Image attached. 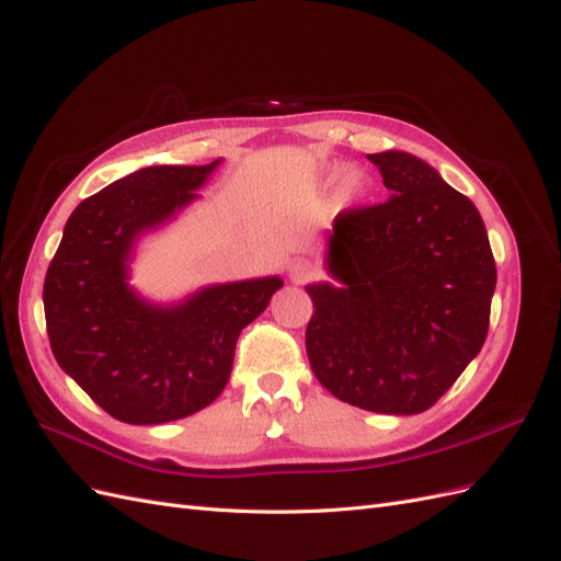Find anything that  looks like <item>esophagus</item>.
<instances>
[{"instance_id": "34e87169", "label": "esophagus", "mask_w": 561, "mask_h": 561, "mask_svg": "<svg viewBox=\"0 0 561 561\" xmlns=\"http://www.w3.org/2000/svg\"><path fill=\"white\" fill-rule=\"evenodd\" d=\"M313 276H316V271H313V266L307 260H295L290 264V278L295 283H307Z\"/></svg>"}]
</instances>
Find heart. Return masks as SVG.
<instances>
[{
  "label": "heart",
  "mask_w": 561,
  "mask_h": 561,
  "mask_svg": "<svg viewBox=\"0 0 561 561\" xmlns=\"http://www.w3.org/2000/svg\"><path fill=\"white\" fill-rule=\"evenodd\" d=\"M342 173H344L342 168H332L328 178H330V180H334V178H339ZM360 190H363L360 178H358V175H348V178H346V192H348V194H358Z\"/></svg>",
  "instance_id": "obj_1"
}]
</instances>
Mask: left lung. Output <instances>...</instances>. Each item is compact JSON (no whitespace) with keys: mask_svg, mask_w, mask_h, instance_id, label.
<instances>
[{"mask_svg":"<svg viewBox=\"0 0 561 561\" xmlns=\"http://www.w3.org/2000/svg\"><path fill=\"white\" fill-rule=\"evenodd\" d=\"M390 198L334 219L328 271L309 285L307 353L348 404L421 414L480 353L496 262L472 201L407 151L367 154Z\"/></svg>","mask_w":561,"mask_h":561,"instance_id":"obj_1","label":"left lung"}]
</instances>
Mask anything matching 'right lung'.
Listing matches in <instances>:
<instances>
[{
  "label": "right lung",
  "mask_w": 561,
  "mask_h": 561,
  "mask_svg": "<svg viewBox=\"0 0 561 561\" xmlns=\"http://www.w3.org/2000/svg\"><path fill=\"white\" fill-rule=\"evenodd\" d=\"M217 163L140 168L81 201L46 271V332L58 365L133 426L184 419L222 393L241 330L283 285L278 276L213 285L168 309L128 287L135 239L194 201Z\"/></svg>",
  "instance_id": "obj_1"
}]
</instances>
